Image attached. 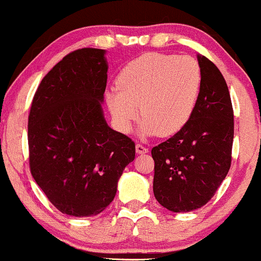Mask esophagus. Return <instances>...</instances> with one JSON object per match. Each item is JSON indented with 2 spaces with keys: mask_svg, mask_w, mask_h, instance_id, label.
I'll return each instance as SVG.
<instances>
[{
  "mask_svg": "<svg viewBox=\"0 0 261 261\" xmlns=\"http://www.w3.org/2000/svg\"><path fill=\"white\" fill-rule=\"evenodd\" d=\"M136 153L137 154H146V153H148V148L143 147L142 145L137 143V145H136Z\"/></svg>",
  "mask_w": 261,
  "mask_h": 261,
  "instance_id": "esophagus-1",
  "label": "esophagus"
}]
</instances>
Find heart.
Listing matches in <instances>:
<instances>
[{
	"label": "heart",
	"instance_id": "heart-1",
	"mask_svg": "<svg viewBox=\"0 0 261 261\" xmlns=\"http://www.w3.org/2000/svg\"><path fill=\"white\" fill-rule=\"evenodd\" d=\"M200 88L201 71L196 60L190 56L148 53L122 68L116 88L109 89L106 97L114 120L122 133L131 130L141 109V136H170L190 120Z\"/></svg>",
	"mask_w": 261,
	"mask_h": 261
}]
</instances>
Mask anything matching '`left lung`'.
I'll return each mask as SVG.
<instances>
[{
	"label": "left lung",
	"instance_id": "8db88e82",
	"mask_svg": "<svg viewBox=\"0 0 261 261\" xmlns=\"http://www.w3.org/2000/svg\"><path fill=\"white\" fill-rule=\"evenodd\" d=\"M201 88L188 124L152 148L153 193L163 207L190 212L202 207L230 167L234 122L228 87L214 62L197 55Z\"/></svg>",
	"mask_w": 261,
	"mask_h": 261
}]
</instances>
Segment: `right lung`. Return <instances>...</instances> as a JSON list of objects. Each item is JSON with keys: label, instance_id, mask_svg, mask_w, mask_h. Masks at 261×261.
I'll list each match as a JSON object with an SVG mask.
<instances>
[{"label": "right lung", "instance_id": "right-lung-1", "mask_svg": "<svg viewBox=\"0 0 261 261\" xmlns=\"http://www.w3.org/2000/svg\"><path fill=\"white\" fill-rule=\"evenodd\" d=\"M106 50H76L44 77L28 119L34 180L62 214L95 216L115 197L135 143L113 130L101 104L108 79Z\"/></svg>", "mask_w": 261, "mask_h": 261}]
</instances>
